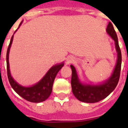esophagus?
Returning <instances> with one entry per match:
<instances>
[{"instance_id":"obj_1","label":"esophagus","mask_w":128,"mask_h":128,"mask_svg":"<svg viewBox=\"0 0 128 128\" xmlns=\"http://www.w3.org/2000/svg\"><path fill=\"white\" fill-rule=\"evenodd\" d=\"M73 60H74V59H73V58H71V57L68 58L67 62H72V61H73Z\"/></svg>"}]
</instances>
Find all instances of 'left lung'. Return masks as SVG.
Returning a JSON list of instances; mask_svg holds the SVG:
<instances>
[{"mask_svg": "<svg viewBox=\"0 0 128 128\" xmlns=\"http://www.w3.org/2000/svg\"><path fill=\"white\" fill-rule=\"evenodd\" d=\"M106 32L115 42V46L117 52V60L114 70L108 80L98 84H90L82 83L80 81L75 67L70 65L72 68L71 86L73 94L80 101L87 103L99 102L109 96L118 84L121 68L122 55L118 46V38L112 24L109 22Z\"/></svg>", "mask_w": 128, "mask_h": 128, "instance_id": "1", "label": "left lung"}]
</instances>
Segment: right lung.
<instances>
[{
  "instance_id": "add662e5",
  "label": "right lung",
  "mask_w": 128,
  "mask_h": 128,
  "mask_svg": "<svg viewBox=\"0 0 128 128\" xmlns=\"http://www.w3.org/2000/svg\"><path fill=\"white\" fill-rule=\"evenodd\" d=\"M22 22L20 24L18 28L22 24ZM15 30V32L18 30ZM14 32V34L15 33ZM13 36H12L10 41V45L8 48L6 54V62H7V72L8 77L13 90L22 98L31 102H41L46 100L50 96L52 90V85L54 79L57 75L58 72L60 70L61 68L64 65V63H59L52 66L46 74L43 77V78L37 83L33 84L30 86H24L20 85L17 82H16L11 75L10 69V63H9V54H10V48L13 42Z\"/></svg>"
}]
</instances>
